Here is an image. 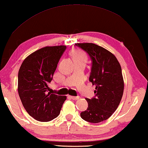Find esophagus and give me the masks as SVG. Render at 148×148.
Instances as JSON below:
<instances>
[{"label": "esophagus", "mask_w": 148, "mask_h": 148, "mask_svg": "<svg viewBox=\"0 0 148 148\" xmlns=\"http://www.w3.org/2000/svg\"><path fill=\"white\" fill-rule=\"evenodd\" d=\"M70 97L72 99V100H74V101H76V100H78L79 99V97H74V96H70Z\"/></svg>", "instance_id": "34e87169"}]
</instances>
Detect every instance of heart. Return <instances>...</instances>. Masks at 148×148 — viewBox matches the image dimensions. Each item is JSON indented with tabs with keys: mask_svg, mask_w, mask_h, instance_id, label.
I'll return each instance as SVG.
<instances>
[{
	"mask_svg": "<svg viewBox=\"0 0 148 148\" xmlns=\"http://www.w3.org/2000/svg\"><path fill=\"white\" fill-rule=\"evenodd\" d=\"M71 56L74 61H86V56L82 50L74 49L71 51Z\"/></svg>",
	"mask_w": 148,
	"mask_h": 148,
	"instance_id": "heart-1",
	"label": "heart"
}]
</instances>
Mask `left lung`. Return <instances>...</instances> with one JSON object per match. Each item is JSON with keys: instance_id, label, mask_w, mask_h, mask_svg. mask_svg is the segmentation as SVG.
<instances>
[{"instance_id": "8db88e82", "label": "left lung", "mask_w": 148, "mask_h": 148, "mask_svg": "<svg viewBox=\"0 0 148 148\" xmlns=\"http://www.w3.org/2000/svg\"><path fill=\"white\" fill-rule=\"evenodd\" d=\"M92 61L89 82L95 85V97L86 99L88 108L80 114L86 121L97 123L105 121L118 107L124 90L121 67L114 55L92 43H77Z\"/></svg>"}]
</instances>
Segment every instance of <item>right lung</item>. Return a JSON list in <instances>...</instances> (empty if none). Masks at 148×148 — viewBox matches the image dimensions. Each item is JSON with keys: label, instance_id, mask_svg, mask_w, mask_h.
<instances>
[{"label": "right lung", "instance_id": "obj_1", "mask_svg": "<svg viewBox=\"0 0 148 148\" xmlns=\"http://www.w3.org/2000/svg\"><path fill=\"white\" fill-rule=\"evenodd\" d=\"M66 46H46L27 56L18 72L19 96L24 108L37 121L47 122L59 116L66 96L47 92L60 58Z\"/></svg>", "mask_w": 148, "mask_h": 148}]
</instances>
